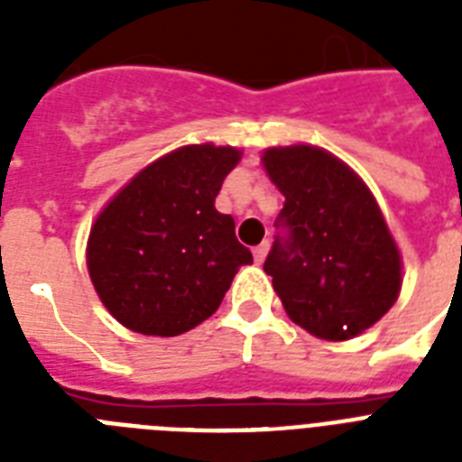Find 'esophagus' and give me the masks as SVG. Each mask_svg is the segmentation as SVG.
<instances>
[{
    "mask_svg": "<svg viewBox=\"0 0 462 462\" xmlns=\"http://www.w3.org/2000/svg\"><path fill=\"white\" fill-rule=\"evenodd\" d=\"M268 242H261L259 246H254V261L256 263H263V259H266V254H268Z\"/></svg>",
    "mask_w": 462,
    "mask_h": 462,
    "instance_id": "obj_1",
    "label": "esophagus"
}]
</instances>
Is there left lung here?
I'll return each mask as SVG.
<instances>
[{
    "mask_svg": "<svg viewBox=\"0 0 462 462\" xmlns=\"http://www.w3.org/2000/svg\"><path fill=\"white\" fill-rule=\"evenodd\" d=\"M263 167L285 196L263 271L297 326L350 340L393 307L402 266L381 208L343 160L316 146L268 148Z\"/></svg>",
    "mask_w": 462,
    "mask_h": 462,
    "instance_id": "left-lung-1",
    "label": "left lung"
}]
</instances>
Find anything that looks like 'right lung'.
<instances>
[{"instance_id":"right-lung-1","label":"right lung","mask_w":462,"mask_h":462,"mask_svg":"<svg viewBox=\"0 0 462 462\" xmlns=\"http://www.w3.org/2000/svg\"><path fill=\"white\" fill-rule=\"evenodd\" d=\"M239 158L232 146L177 148L143 167L97 216L88 273L122 326L143 336L187 333L216 314L239 266L252 263L232 216L216 210Z\"/></svg>"}]
</instances>
